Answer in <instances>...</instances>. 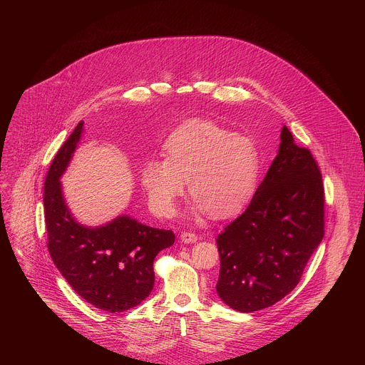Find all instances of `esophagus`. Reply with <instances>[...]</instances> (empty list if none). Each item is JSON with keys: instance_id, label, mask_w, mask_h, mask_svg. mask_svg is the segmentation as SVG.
<instances>
[{"instance_id": "34e87169", "label": "esophagus", "mask_w": 365, "mask_h": 365, "mask_svg": "<svg viewBox=\"0 0 365 365\" xmlns=\"http://www.w3.org/2000/svg\"><path fill=\"white\" fill-rule=\"evenodd\" d=\"M180 240L185 244H193V242L197 241V235L193 234V232H182L180 234Z\"/></svg>"}]
</instances>
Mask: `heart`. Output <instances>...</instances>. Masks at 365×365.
Segmentation results:
<instances>
[{"label": "heart", "mask_w": 365, "mask_h": 365, "mask_svg": "<svg viewBox=\"0 0 365 365\" xmlns=\"http://www.w3.org/2000/svg\"><path fill=\"white\" fill-rule=\"evenodd\" d=\"M162 151L165 159H147L140 169L141 186L158 215L176 214L186 182L196 215L228 220L251 202L259 175V151L251 137L214 121L190 120L163 140Z\"/></svg>", "instance_id": "1"}]
</instances>
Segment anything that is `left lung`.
<instances>
[{"label": "left lung", "instance_id": "1", "mask_svg": "<svg viewBox=\"0 0 365 365\" xmlns=\"http://www.w3.org/2000/svg\"><path fill=\"white\" fill-rule=\"evenodd\" d=\"M324 183L286 125L279 153L248 207L218 235L217 292L238 312L269 307L299 283L324 238Z\"/></svg>", "mask_w": 365, "mask_h": 365}]
</instances>
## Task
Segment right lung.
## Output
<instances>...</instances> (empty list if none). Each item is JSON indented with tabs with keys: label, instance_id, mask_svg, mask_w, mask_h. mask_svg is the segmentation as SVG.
<instances>
[{
	"label": "right lung",
	"instance_id": "1",
	"mask_svg": "<svg viewBox=\"0 0 365 365\" xmlns=\"http://www.w3.org/2000/svg\"><path fill=\"white\" fill-rule=\"evenodd\" d=\"M83 133L81 121L59 148L44 182L47 248L55 266L88 303L110 314L140 304L153 290V262L173 245L170 230L151 228L130 215L86 227L79 224L63 197L61 178Z\"/></svg>",
	"mask_w": 365,
	"mask_h": 365
}]
</instances>
